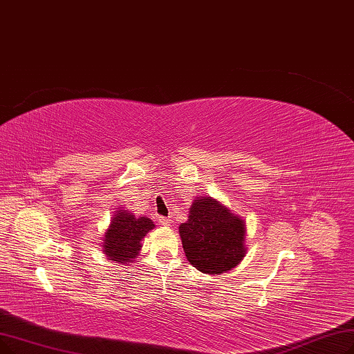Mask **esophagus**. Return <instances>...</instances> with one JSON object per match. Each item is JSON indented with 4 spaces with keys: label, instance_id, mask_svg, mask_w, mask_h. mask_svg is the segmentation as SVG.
Wrapping results in <instances>:
<instances>
[{
    "label": "esophagus",
    "instance_id": "1",
    "mask_svg": "<svg viewBox=\"0 0 354 354\" xmlns=\"http://www.w3.org/2000/svg\"><path fill=\"white\" fill-rule=\"evenodd\" d=\"M158 223L162 225V226H170L171 225V221L168 217H160L158 218Z\"/></svg>",
    "mask_w": 354,
    "mask_h": 354
}]
</instances>
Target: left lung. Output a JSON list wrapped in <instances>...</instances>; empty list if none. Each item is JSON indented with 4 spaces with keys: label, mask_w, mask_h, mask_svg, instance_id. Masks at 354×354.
<instances>
[{
    "label": "left lung",
    "mask_w": 354,
    "mask_h": 354,
    "mask_svg": "<svg viewBox=\"0 0 354 354\" xmlns=\"http://www.w3.org/2000/svg\"><path fill=\"white\" fill-rule=\"evenodd\" d=\"M178 233L187 261L200 272H229L246 255L245 221L209 196L193 200L187 222L178 226Z\"/></svg>",
    "instance_id": "left-lung-1"
}]
</instances>
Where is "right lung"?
I'll use <instances>...</instances> for the list:
<instances>
[{"instance_id": "1", "label": "right lung", "mask_w": 354, "mask_h": 354, "mask_svg": "<svg viewBox=\"0 0 354 354\" xmlns=\"http://www.w3.org/2000/svg\"><path fill=\"white\" fill-rule=\"evenodd\" d=\"M156 225L149 217H136L132 212L116 207L100 243L104 255L120 265L132 263L140 257L142 239Z\"/></svg>"}]
</instances>
